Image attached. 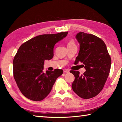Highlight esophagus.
<instances>
[{
	"mask_svg": "<svg viewBox=\"0 0 122 122\" xmlns=\"http://www.w3.org/2000/svg\"><path fill=\"white\" fill-rule=\"evenodd\" d=\"M69 71V70L68 69H63V72L65 73H68Z\"/></svg>",
	"mask_w": 122,
	"mask_h": 122,
	"instance_id": "34e87169",
	"label": "esophagus"
}]
</instances>
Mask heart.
Masks as SVG:
<instances>
[{"instance_id": "1", "label": "heart", "mask_w": 122, "mask_h": 122, "mask_svg": "<svg viewBox=\"0 0 122 122\" xmlns=\"http://www.w3.org/2000/svg\"><path fill=\"white\" fill-rule=\"evenodd\" d=\"M72 44H74V41L72 40H70L68 42V45H72Z\"/></svg>"}]
</instances>
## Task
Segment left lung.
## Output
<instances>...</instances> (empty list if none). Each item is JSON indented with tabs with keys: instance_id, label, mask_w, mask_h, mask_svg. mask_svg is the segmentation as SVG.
Returning <instances> with one entry per match:
<instances>
[{
	"instance_id": "8db88e82",
	"label": "left lung",
	"mask_w": 122,
	"mask_h": 122,
	"mask_svg": "<svg viewBox=\"0 0 122 122\" xmlns=\"http://www.w3.org/2000/svg\"><path fill=\"white\" fill-rule=\"evenodd\" d=\"M76 39L80 51L74 64L83 63L86 71H71L75 76L71 88L80 97L89 99L100 93L104 87L110 71L111 60L106 44L94 35L79 32Z\"/></svg>"
}]
</instances>
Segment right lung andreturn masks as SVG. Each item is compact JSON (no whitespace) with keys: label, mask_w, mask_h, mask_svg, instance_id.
<instances>
[{"label":"right lung","mask_w":122,"mask_h":122,"mask_svg":"<svg viewBox=\"0 0 122 122\" xmlns=\"http://www.w3.org/2000/svg\"><path fill=\"white\" fill-rule=\"evenodd\" d=\"M68 32L36 36L21 45L14 57V80L20 92L30 100L41 101L50 93L63 70L44 71V61L54 56V47Z\"/></svg>","instance_id":"obj_1"}]
</instances>
